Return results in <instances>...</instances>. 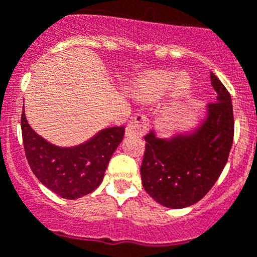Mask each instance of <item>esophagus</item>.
I'll return each instance as SVG.
<instances>
[{
  "mask_svg": "<svg viewBox=\"0 0 257 257\" xmlns=\"http://www.w3.org/2000/svg\"><path fill=\"white\" fill-rule=\"evenodd\" d=\"M147 127V118L142 114H137L134 116L128 126L126 127V135L127 137H137L143 134V131Z\"/></svg>",
  "mask_w": 257,
  "mask_h": 257,
  "instance_id": "34e87169",
  "label": "esophagus"
}]
</instances>
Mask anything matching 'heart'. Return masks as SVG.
Listing matches in <instances>:
<instances>
[{
  "mask_svg": "<svg viewBox=\"0 0 257 257\" xmlns=\"http://www.w3.org/2000/svg\"><path fill=\"white\" fill-rule=\"evenodd\" d=\"M192 92V80L185 73L176 76L171 71H152L138 77L131 84L133 98L143 105L158 102L165 93L162 114L169 116L184 105Z\"/></svg>",
  "mask_w": 257,
  "mask_h": 257,
  "instance_id": "1",
  "label": "heart"
}]
</instances>
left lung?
<instances>
[{"label":"left lung","instance_id":"1","mask_svg":"<svg viewBox=\"0 0 257 257\" xmlns=\"http://www.w3.org/2000/svg\"><path fill=\"white\" fill-rule=\"evenodd\" d=\"M217 98L200 114L197 123L173 128L162 138L151 128L144 135L141 167L144 190L160 205L184 209L206 196L227 163L234 138V113L227 89L211 73Z\"/></svg>","mask_w":257,"mask_h":257}]
</instances>
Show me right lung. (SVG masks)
Instances as JSON below:
<instances>
[{"label": "right lung", "mask_w": 257, "mask_h": 257, "mask_svg": "<svg viewBox=\"0 0 257 257\" xmlns=\"http://www.w3.org/2000/svg\"><path fill=\"white\" fill-rule=\"evenodd\" d=\"M21 127L31 171L44 186L65 200H76L98 188L124 135V127H107L84 143L60 147L34 131L27 122L25 106Z\"/></svg>", "instance_id": "right-lung-1"}]
</instances>
